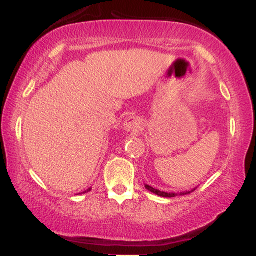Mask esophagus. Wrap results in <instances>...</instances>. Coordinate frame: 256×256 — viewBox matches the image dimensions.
Segmentation results:
<instances>
[{"label": "esophagus", "instance_id": "obj_1", "mask_svg": "<svg viewBox=\"0 0 256 256\" xmlns=\"http://www.w3.org/2000/svg\"><path fill=\"white\" fill-rule=\"evenodd\" d=\"M140 125H142V120L138 116H130L125 120L124 122V128L126 131H132L137 132L140 128Z\"/></svg>", "mask_w": 256, "mask_h": 256}]
</instances>
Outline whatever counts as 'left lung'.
<instances>
[{"label": "left lung", "mask_w": 256, "mask_h": 256, "mask_svg": "<svg viewBox=\"0 0 256 256\" xmlns=\"http://www.w3.org/2000/svg\"><path fill=\"white\" fill-rule=\"evenodd\" d=\"M146 189H148L149 192L156 194L158 196H162V198H176V196H184V195H189V194H192V192H195V189L190 190V192H180V194H174V192H160V190L158 189H154V188L149 186V185L146 184Z\"/></svg>", "instance_id": "obj_1"}]
</instances>
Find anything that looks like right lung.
Returning a JSON list of instances; mask_svg holds the SVG:
<instances>
[{"label":"right lung","mask_w":256,"mask_h":256,"mask_svg":"<svg viewBox=\"0 0 256 256\" xmlns=\"http://www.w3.org/2000/svg\"><path fill=\"white\" fill-rule=\"evenodd\" d=\"M90 190H91V189H89V190H86V192H90Z\"/></svg>","instance_id":"right-lung-1"}]
</instances>
